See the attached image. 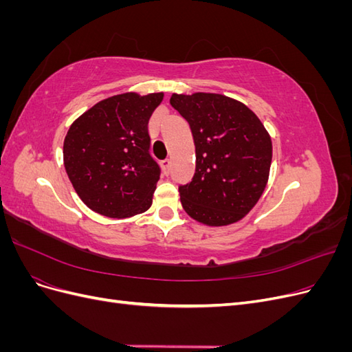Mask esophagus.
Instances as JSON below:
<instances>
[{
  "mask_svg": "<svg viewBox=\"0 0 352 352\" xmlns=\"http://www.w3.org/2000/svg\"><path fill=\"white\" fill-rule=\"evenodd\" d=\"M170 166H172V162H170L168 158L163 160V162H162V167H163V170H164V173H166V175H168V172H170Z\"/></svg>",
  "mask_w": 352,
  "mask_h": 352,
  "instance_id": "34e87169",
  "label": "esophagus"
}]
</instances>
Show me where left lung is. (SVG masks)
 Instances as JSON below:
<instances>
[{"label": "left lung", "mask_w": 352, "mask_h": 352, "mask_svg": "<svg viewBox=\"0 0 352 352\" xmlns=\"http://www.w3.org/2000/svg\"><path fill=\"white\" fill-rule=\"evenodd\" d=\"M170 104L189 123L195 144V175L179 186L184 210L207 226L239 221L267 185L269 132L247 105L221 94H173Z\"/></svg>", "instance_id": "8db88e82"}]
</instances>
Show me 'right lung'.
Masks as SVG:
<instances>
[{
	"mask_svg": "<svg viewBox=\"0 0 352 352\" xmlns=\"http://www.w3.org/2000/svg\"><path fill=\"white\" fill-rule=\"evenodd\" d=\"M163 97V92L114 95L72 123L63 145L65 167L92 211L124 219L151 207L160 167L150 155L148 120Z\"/></svg>",
	"mask_w": 352,
	"mask_h": 352,
	"instance_id": "obj_1",
	"label": "right lung"
}]
</instances>
